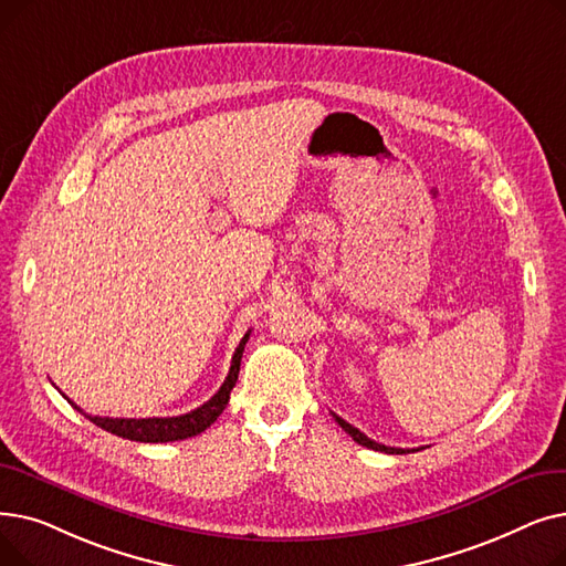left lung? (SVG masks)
Instances as JSON below:
<instances>
[{
  "label": "left lung",
  "instance_id": "obj_1",
  "mask_svg": "<svg viewBox=\"0 0 566 566\" xmlns=\"http://www.w3.org/2000/svg\"><path fill=\"white\" fill-rule=\"evenodd\" d=\"M333 418L337 420V424L355 440L358 444H363V448H369V450H376V452H385V454H408V452H420V450H424V448H418V450H401V448H388V444H380V442H376V440H371V438H367L360 429H355L353 424H348L346 420H342L339 415H335L333 412Z\"/></svg>",
  "mask_w": 566,
  "mask_h": 566
}]
</instances>
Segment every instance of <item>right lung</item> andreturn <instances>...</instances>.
Returning a JSON list of instances; mask_svg holds the SVG:
<instances>
[{"label":"right lung","mask_w":566,"mask_h":566,"mask_svg":"<svg viewBox=\"0 0 566 566\" xmlns=\"http://www.w3.org/2000/svg\"><path fill=\"white\" fill-rule=\"evenodd\" d=\"M250 339V333H245V337L238 344L233 358H231V367L229 374L224 378V382L220 385V390L208 399L206 403H201L199 408L186 412V415H176V418H144V420H135V418H98V415H88L84 412L80 406H75L66 395L69 403L80 410L88 422H94L96 427L118 436V438H126V440H135V442H171V440H186L192 438L201 431H206L211 427L218 418L220 412L227 408L229 403V395L233 390V385L238 380V371H241V358H243V350L245 344Z\"/></svg>","instance_id":"obj_1"}]
</instances>
